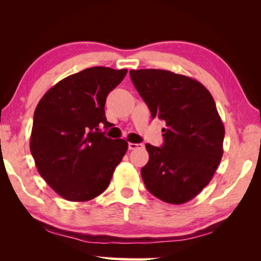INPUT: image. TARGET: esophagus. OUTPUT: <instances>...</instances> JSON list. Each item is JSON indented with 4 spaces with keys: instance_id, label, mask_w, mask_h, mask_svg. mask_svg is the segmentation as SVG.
<instances>
[{
    "instance_id": "1",
    "label": "esophagus",
    "mask_w": 261,
    "mask_h": 261,
    "mask_svg": "<svg viewBox=\"0 0 261 261\" xmlns=\"http://www.w3.org/2000/svg\"><path fill=\"white\" fill-rule=\"evenodd\" d=\"M143 147V144H135V143H129V149L132 151V149H137V148H141Z\"/></svg>"
}]
</instances>
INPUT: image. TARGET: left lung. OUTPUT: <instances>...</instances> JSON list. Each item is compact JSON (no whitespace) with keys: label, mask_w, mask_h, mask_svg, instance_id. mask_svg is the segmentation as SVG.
I'll return each mask as SVG.
<instances>
[{"label":"left lung","mask_w":261,"mask_h":261,"mask_svg":"<svg viewBox=\"0 0 261 261\" xmlns=\"http://www.w3.org/2000/svg\"><path fill=\"white\" fill-rule=\"evenodd\" d=\"M153 118L166 122L161 147L146 144L141 177L153 196L169 204L191 200L211 182L223 154L224 126L210 91L168 70H130Z\"/></svg>","instance_id":"left-lung-1"}]
</instances>
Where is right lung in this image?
<instances>
[{
  "instance_id": "add662e5",
  "label": "right lung",
  "mask_w": 261,
  "mask_h": 261,
  "mask_svg": "<svg viewBox=\"0 0 261 261\" xmlns=\"http://www.w3.org/2000/svg\"><path fill=\"white\" fill-rule=\"evenodd\" d=\"M127 72L93 67L62 79L35 108L30 149L39 174L70 201H87L108 188L127 141L101 132L110 123L106 98Z\"/></svg>"
}]
</instances>
